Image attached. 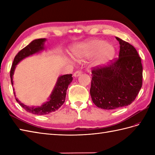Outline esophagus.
Segmentation results:
<instances>
[{"instance_id": "34e87169", "label": "esophagus", "mask_w": 155, "mask_h": 155, "mask_svg": "<svg viewBox=\"0 0 155 155\" xmlns=\"http://www.w3.org/2000/svg\"><path fill=\"white\" fill-rule=\"evenodd\" d=\"M82 74V71H77L76 72H74V77H78V76H80Z\"/></svg>"}]
</instances>
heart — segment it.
Listing matches in <instances>:
<instances>
[{"instance_id":"b5f03b06","label":"heart","mask_w":155,"mask_h":155,"mask_svg":"<svg viewBox=\"0 0 155 155\" xmlns=\"http://www.w3.org/2000/svg\"><path fill=\"white\" fill-rule=\"evenodd\" d=\"M114 53L113 46L101 39H92L81 43L78 45L74 51L76 57H88L97 54L98 58L101 61L110 59Z\"/></svg>"}]
</instances>
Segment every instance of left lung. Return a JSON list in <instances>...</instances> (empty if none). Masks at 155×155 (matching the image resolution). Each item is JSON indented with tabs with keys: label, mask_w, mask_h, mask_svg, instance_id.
Listing matches in <instances>:
<instances>
[{
	"label": "left lung",
	"mask_w": 155,
	"mask_h": 155,
	"mask_svg": "<svg viewBox=\"0 0 155 155\" xmlns=\"http://www.w3.org/2000/svg\"><path fill=\"white\" fill-rule=\"evenodd\" d=\"M116 38L120 44L118 57L108 66L94 67L91 71L92 101L103 109L130 104L143 85V66L137 51L128 42Z\"/></svg>",
	"instance_id": "obj_1"
}]
</instances>
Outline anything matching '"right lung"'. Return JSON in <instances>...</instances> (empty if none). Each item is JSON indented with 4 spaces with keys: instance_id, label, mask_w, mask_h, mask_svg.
Listing matches in <instances>:
<instances>
[{
    "instance_id": "1",
    "label": "right lung",
    "mask_w": 155,
    "mask_h": 155,
    "mask_svg": "<svg viewBox=\"0 0 155 155\" xmlns=\"http://www.w3.org/2000/svg\"><path fill=\"white\" fill-rule=\"evenodd\" d=\"M45 40V38H39L34 40L33 41H32L30 44L28 45L27 47H25L24 48H22L21 51H20L17 53V54L15 56L11 68V71H10V76H11L12 84H13L12 75L14 74L16 65L21 60H22L23 58L27 57L30 55L36 53V52H38L39 51L42 50V49L44 48L43 44ZM72 81V74H64L59 77L57 81V83L54 87V89L52 91V94L51 95L50 100H49V101L47 102L46 103H45L44 104H42V107H29L21 103L16 98V101L18 102V104L21 105L26 111L28 112V113L38 115L48 114L58 110V108L64 104L68 87L69 84H71ZM14 94L15 97V93Z\"/></svg>"
}]
</instances>
